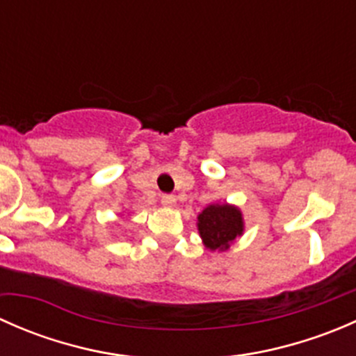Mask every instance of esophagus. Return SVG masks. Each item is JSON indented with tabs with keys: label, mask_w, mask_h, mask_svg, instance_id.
<instances>
[{
	"label": "esophagus",
	"mask_w": 356,
	"mask_h": 356,
	"mask_svg": "<svg viewBox=\"0 0 356 356\" xmlns=\"http://www.w3.org/2000/svg\"><path fill=\"white\" fill-rule=\"evenodd\" d=\"M161 204H163V207H175V196L161 195Z\"/></svg>",
	"instance_id": "obj_1"
}]
</instances>
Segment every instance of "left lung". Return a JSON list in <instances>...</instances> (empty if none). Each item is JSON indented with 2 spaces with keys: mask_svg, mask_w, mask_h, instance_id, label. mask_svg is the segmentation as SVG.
<instances>
[{
  "mask_svg": "<svg viewBox=\"0 0 356 356\" xmlns=\"http://www.w3.org/2000/svg\"><path fill=\"white\" fill-rule=\"evenodd\" d=\"M198 231L210 251H225L245 231L243 213L234 204H208L198 215Z\"/></svg>",
  "mask_w": 356,
  "mask_h": 356,
  "instance_id": "1",
  "label": "left lung"
}]
</instances>
